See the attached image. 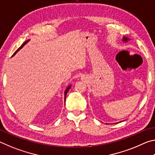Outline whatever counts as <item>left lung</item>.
I'll use <instances>...</instances> for the list:
<instances>
[{
    "instance_id": "8db88e82",
    "label": "left lung",
    "mask_w": 155,
    "mask_h": 155,
    "mask_svg": "<svg viewBox=\"0 0 155 155\" xmlns=\"http://www.w3.org/2000/svg\"><path fill=\"white\" fill-rule=\"evenodd\" d=\"M127 40H128V38H125V37H124V38H123V41H127Z\"/></svg>"
}]
</instances>
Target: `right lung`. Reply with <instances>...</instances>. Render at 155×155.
<instances>
[{
	"instance_id": "add662e5",
	"label": "right lung",
	"mask_w": 155,
	"mask_h": 155,
	"mask_svg": "<svg viewBox=\"0 0 155 155\" xmlns=\"http://www.w3.org/2000/svg\"><path fill=\"white\" fill-rule=\"evenodd\" d=\"M28 41H29V40H27V41H25V42H24V43H23V44H22V45H21V46L20 47V48H18V49L17 50V51H15V52H14V54H13V55H12V56H14V54H15V53H16V52H18V51H19V50H20L21 48H22V47H23V46H24L25 45V44H27V43L28 42ZM70 87H71V86H70H70H68V88L66 89V90H65V98H66V95H67V93H68V91H69V90H70Z\"/></svg>"
}]
</instances>
